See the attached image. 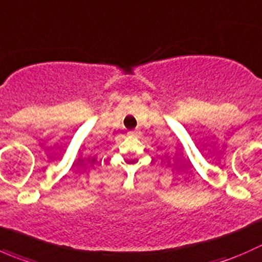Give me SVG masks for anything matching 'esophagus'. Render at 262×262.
<instances>
[{
    "label": "esophagus",
    "instance_id": "34e87169",
    "mask_svg": "<svg viewBox=\"0 0 262 262\" xmlns=\"http://www.w3.org/2000/svg\"><path fill=\"white\" fill-rule=\"evenodd\" d=\"M137 133H138V132H137V130H130L128 134H129V136H130V137H136Z\"/></svg>",
    "mask_w": 262,
    "mask_h": 262
}]
</instances>
